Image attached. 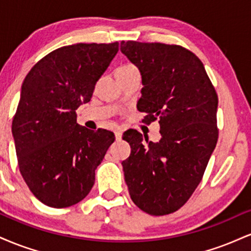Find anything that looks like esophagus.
<instances>
[{"label":"esophagus","mask_w":251,"mask_h":251,"mask_svg":"<svg viewBox=\"0 0 251 251\" xmlns=\"http://www.w3.org/2000/svg\"><path fill=\"white\" fill-rule=\"evenodd\" d=\"M114 134H116V139H117V140H120V139H122V135H123L122 129H120V128H117L116 131H114Z\"/></svg>","instance_id":"obj_1"}]
</instances>
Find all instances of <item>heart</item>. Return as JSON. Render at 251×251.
Wrapping results in <instances>:
<instances>
[{
    "mask_svg": "<svg viewBox=\"0 0 251 251\" xmlns=\"http://www.w3.org/2000/svg\"><path fill=\"white\" fill-rule=\"evenodd\" d=\"M125 66H132V65H125Z\"/></svg>",
    "mask_w": 251,
    "mask_h": 251,
    "instance_id": "obj_1",
    "label": "heart"
}]
</instances>
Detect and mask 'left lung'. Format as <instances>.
<instances>
[{"label":"left lung","instance_id":"obj_1","mask_svg":"<svg viewBox=\"0 0 251 251\" xmlns=\"http://www.w3.org/2000/svg\"><path fill=\"white\" fill-rule=\"evenodd\" d=\"M120 50L142 74V122L158 120L162 133L146 144L138 131L124 133L129 196L146 214H172L194 194L217 144V93L201 60L181 46L123 41Z\"/></svg>","mask_w":251,"mask_h":251}]
</instances>
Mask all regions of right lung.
Listing matches in <instances>:
<instances>
[{
  "label": "right lung",
  "instance_id": "obj_1",
  "mask_svg": "<svg viewBox=\"0 0 251 251\" xmlns=\"http://www.w3.org/2000/svg\"><path fill=\"white\" fill-rule=\"evenodd\" d=\"M119 43H76L50 51L25 76L11 129L20 172L35 197L68 208L93 188L96 170L116 137L76 123Z\"/></svg>",
  "mask_w": 251,
  "mask_h": 251
}]
</instances>
